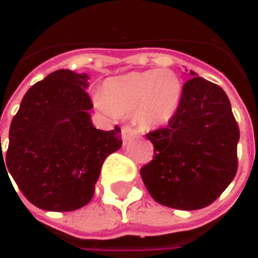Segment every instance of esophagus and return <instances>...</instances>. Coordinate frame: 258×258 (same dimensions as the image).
Instances as JSON below:
<instances>
[{"label":"esophagus","instance_id":"34e87169","mask_svg":"<svg viewBox=\"0 0 258 258\" xmlns=\"http://www.w3.org/2000/svg\"><path fill=\"white\" fill-rule=\"evenodd\" d=\"M134 135H137V131H135L131 125H123V127H121V137H123L124 142H127L128 140H131Z\"/></svg>","mask_w":258,"mask_h":258}]
</instances>
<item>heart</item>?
<instances>
[{
  "label": "heart",
  "instance_id": "b5f03b06",
  "mask_svg": "<svg viewBox=\"0 0 258 258\" xmlns=\"http://www.w3.org/2000/svg\"><path fill=\"white\" fill-rule=\"evenodd\" d=\"M182 83L173 70L151 69L107 79L96 106L112 117L133 113L144 128L168 123L181 102Z\"/></svg>",
  "mask_w": 258,
  "mask_h": 258
}]
</instances>
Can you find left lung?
Instances as JSON below:
<instances>
[{"label": "left lung", "mask_w": 258, "mask_h": 258, "mask_svg": "<svg viewBox=\"0 0 258 258\" xmlns=\"http://www.w3.org/2000/svg\"><path fill=\"white\" fill-rule=\"evenodd\" d=\"M190 76L167 125L146 134L155 151L141 168L152 198L178 210L211 205L238 171L239 127L231 102L220 85Z\"/></svg>", "instance_id": "left-lung-1"}]
</instances>
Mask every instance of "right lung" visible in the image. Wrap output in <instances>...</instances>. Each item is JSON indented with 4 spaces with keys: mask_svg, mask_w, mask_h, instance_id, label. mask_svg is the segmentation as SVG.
Here are the masks:
<instances>
[{
    "mask_svg": "<svg viewBox=\"0 0 258 258\" xmlns=\"http://www.w3.org/2000/svg\"><path fill=\"white\" fill-rule=\"evenodd\" d=\"M87 80V74L60 69L30 87L12 118L8 151L4 156L1 151L0 167L42 210L87 205L103 160L121 148L117 125L102 131L91 123Z\"/></svg>",
    "mask_w": 258,
    "mask_h": 258,
    "instance_id": "obj_1",
    "label": "right lung"
}]
</instances>
